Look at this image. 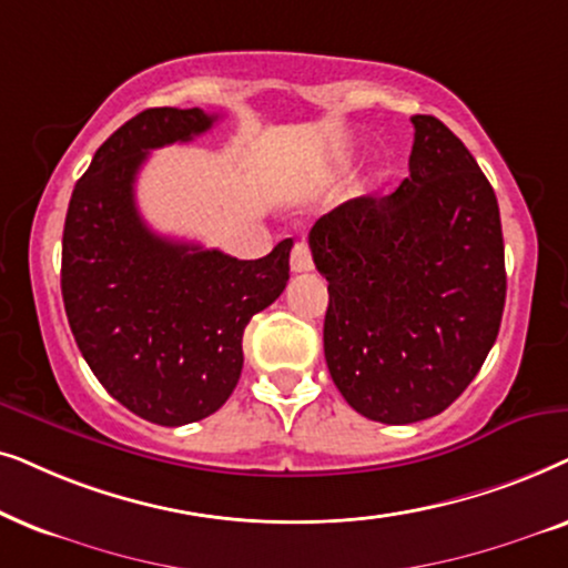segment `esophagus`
I'll list each match as a JSON object with an SVG mask.
<instances>
[{"label": "esophagus", "mask_w": 568, "mask_h": 568, "mask_svg": "<svg viewBox=\"0 0 568 568\" xmlns=\"http://www.w3.org/2000/svg\"><path fill=\"white\" fill-rule=\"evenodd\" d=\"M291 270L293 272H312L314 270V260H312V248H308L304 241H298L291 252Z\"/></svg>", "instance_id": "obj_1"}]
</instances>
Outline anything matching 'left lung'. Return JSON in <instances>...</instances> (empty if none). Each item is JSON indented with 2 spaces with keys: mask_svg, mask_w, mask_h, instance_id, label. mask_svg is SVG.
<instances>
[{
  "mask_svg": "<svg viewBox=\"0 0 568 568\" xmlns=\"http://www.w3.org/2000/svg\"><path fill=\"white\" fill-rule=\"evenodd\" d=\"M410 176L308 233L327 277L324 358L355 413L403 426L455 403L496 343L506 301L494 186L436 116H413Z\"/></svg>",
  "mask_w": 568,
  "mask_h": 568,
  "instance_id": "obj_1",
  "label": "left lung"
}]
</instances>
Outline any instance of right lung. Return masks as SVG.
Segmentation results:
<instances>
[{
  "instance_id": "add662e5",
  "label": "right lung",
  "mask_w": 568,
  "mask_h": 568,
  "mask_svg": "<svg viewBox=\"0 0 568 568\" xmlns=\"http://www.w3.org/2000/svg\"><path fill=\"white\" fill-rule=\"evenodd\" d=\"M202 109H148L95 150L74 184L62 239V298L90 372L158 426L213 415L236 389L248 320L288 283L293 241L262 260L158 236L134 181L150 150L215 124Z\"/></svg>"
}]
</instances>
